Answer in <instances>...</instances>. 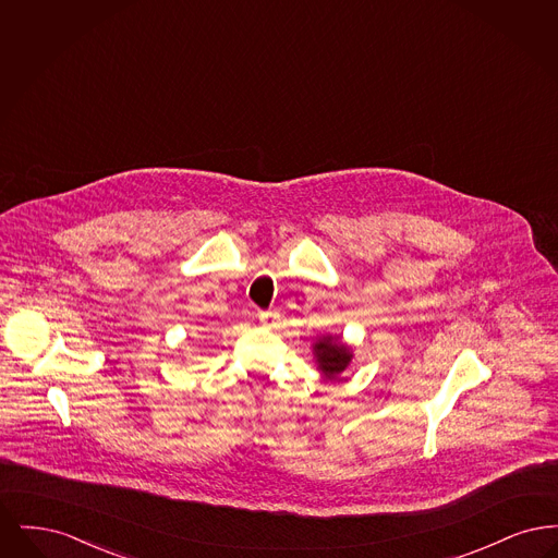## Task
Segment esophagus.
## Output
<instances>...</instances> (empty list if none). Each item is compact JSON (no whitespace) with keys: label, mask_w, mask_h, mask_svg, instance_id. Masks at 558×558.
I'll list each match as a JSON object with an SVG mask.
<instances>
[{"label":"esophagus","mask_w":558,"mask_h":558,"mask_svg":"<svg viewBox=\"0 0 558 558\" xmlns=\"http://www.w3.org/2000/svg\"><path fill=\"white\" fill-rule=\"evenodd\" d=\"M276 318H278L276 312H259V322H262L264 326H274Z\"/></svg>","instance_id":"obj_1"}]
</instances>
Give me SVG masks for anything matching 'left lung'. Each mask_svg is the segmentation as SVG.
<instances>
[{
    "label": "left lung",
    "instance_id": "8db88e82",
    "mask_svg": "<svg viewBox=\"0 0 558 558\" xmlns=\"http://www.w3.org/2000/svg\"><path fill=\"white\" fill-rule=\"evenodd\" d=\"M314 357L318 364V371L324 374L326 380L337 378L341 372L345 371L351 362V349L339 343L335 337H319L314 343Z\"/></svg>",
    "mask_w": 558,
    "mask_h": 558
}]
</instances>
